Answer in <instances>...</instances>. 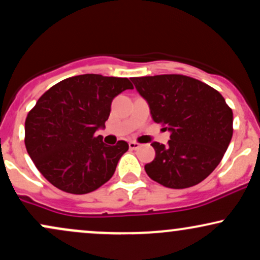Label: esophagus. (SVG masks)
Listing matches in <instances>:
<instances>
[{
  "mask_svg": "<svg viewBox=\"0 0 260 260\" xmlns=\"http://www.w3.org/2000/svg\"><path fill=\"white\" fill-rule=\"evenodd\" d=\"M128 145H129V148L132 149V150H136V149H138L140 147L139 143H137V142H129L128 143Z\"/></svg>",
  "mask_w": 260,
  "mask_h": 260,
  "instance_id": "1",
  "label": "esophagus"
}]
</instances>
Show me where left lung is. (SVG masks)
Returning a JSON list of instances; mask_svg holds the SVG:
<instances>
[{"instance_id": "left-lung-1", "label": "left lung", "mask_w": 260, "mask_h": 260, "mask_svg": "<svg viewBox=\"0 0 260 260\" xmlns=\"http://www.w3.org/2000/svg\"><path fill=\"white\" fill-rule=\"evenodd\" d=\"M153 120L170 132L168 145L151 143L149 177L168 188L198 184L221 161L234 133V115L219 91L181 74L131 78Z\"/></svg>"}]
</instances>
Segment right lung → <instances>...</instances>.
Segmentation results:
<instances>
[{"mask_svg": "<svg viewBox=\"0 0 260 260\" xmlns=\"http://www.w3.org/2000/svg\"><path fill=\"white\" fill-rule=\"evenodd\" d=\"M133 89L127 78L82 74L41 95L25 120V148L50 183L63 192L85 194L115 174L128 144L107 145L95 132L105 127L113 98Z\"/></svg>", "mask_w": 260, "mask_h": 260, "instance_id": "add662e5", "label": "right lung"}]
</instances>
